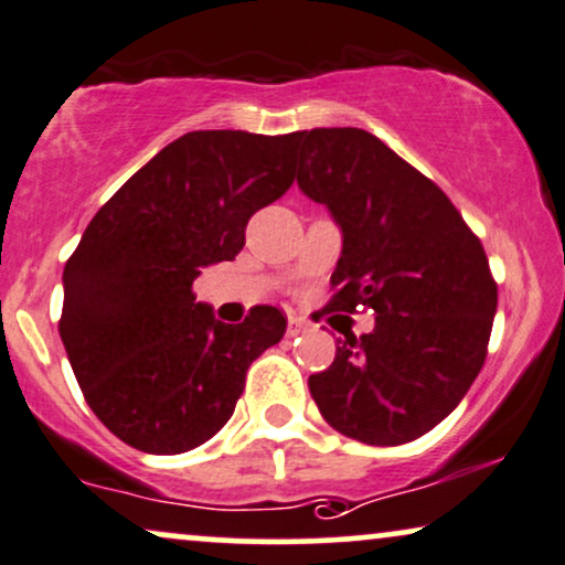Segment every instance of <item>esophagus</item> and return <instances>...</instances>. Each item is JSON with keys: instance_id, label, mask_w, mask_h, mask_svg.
Masks as SVG:
<instances>
[{"instance_id": "1", "label": "esophagus", "mask_w": 565, "mask_h": 565, "mask_svg": "<svg viewBox=\"0 0 565 565\" xmlns=\"http://www.w3.org/2000/svg\"><path fill=\"white\" fill-rule=\"evenodd\" d=\"M306 330H309V322H306V319H301V317H290L288 319V335L290 338L301 335V332H306Z\"/></svg>"}]
</instances>
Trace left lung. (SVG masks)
<instances>
[{
  "mask_svg": "<svg viewBox=\"0 0 565 565\" xmlns=\"http://www.w3.org/2000/svg\"><path fill=\"white\" fill-rule=\"evenodd\" d=\"M298 185L343 227L330 311L372 309L309 377L340 435L403 445L427 435L484 366L498 282L482 241L416 167L361 128L298 130Z\"/></svg>",
  "mask_w": 565,
  "mask_h": 565,
  "instance_id": "1",
  "label": "left lung"
}]
</instances>
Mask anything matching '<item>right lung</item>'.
<instances>
[{
    "mask_svg": "<svg viewBox=\"0 0 565 565\" xmlns=\"http://www.w3.org/2000/svg\"><path fill=\"white\" fill-rule=\"evenodd\" d=\"M296 136H180L96 212L67 259L60 338L90 411L130 448L175 456L212 440L250 361L282 340L280 309L217 322L193 280L235 259L248 220L294 185Z\"/></svg>",
    "mask_w": 565,
    "mask_h": 565,
    "instance_id": "add662e5",
    "label": "right lung"
}]
</instances>
